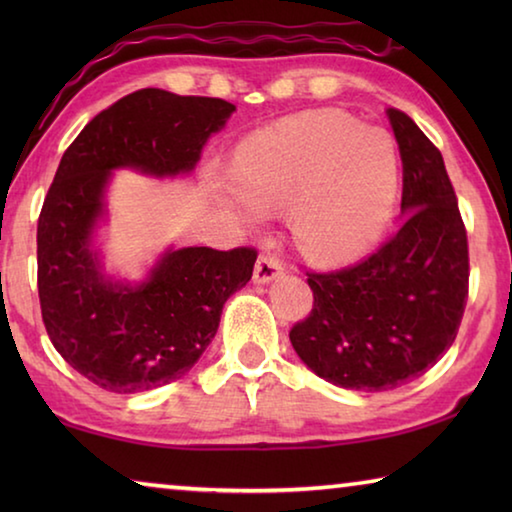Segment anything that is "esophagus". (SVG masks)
<instances>
[{"mask_svg": "<svg viewBox=\"0 0 512 512\" xmlns=\"http://www.w3.org/2000/svg\"><path fill=\"white\" fill-rule=\"evenodd\" d=\"M282 273V262L277 257H273L271 253H262L257 257V262H255V282H259V284H266V282H271V280H275L277 275Z\"/></svg>", "mask_w": 512, "mask_h": 512, "instance_id": "esophagus-1", "label": "esophagus"}]
</instances>
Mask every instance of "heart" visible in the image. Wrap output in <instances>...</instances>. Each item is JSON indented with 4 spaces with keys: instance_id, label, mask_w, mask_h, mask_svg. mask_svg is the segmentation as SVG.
<instances>
[{
    "instance_id": "obj_1",
    "label": "heart",
    "mask_w": 512,
    "mask_h": 512,
    "mask_svg": "<svg viewBox=\"0 0 512 512\" xmlns=\"http://www.w3.org/2000/svg\"><path fill=\"white\" fill-rule=\"evenodd\" d=\"M210 185L246 221L291 212L302 253L343 262L375 244L391 221L397 151L386 131L341 110L302 112L248 140L237 178L214 176Z\"/></svg>"
}]
</instances>
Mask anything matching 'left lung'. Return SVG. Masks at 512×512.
<instances>
[{"label": "left lung", "instance_id": "1", "mask_svg": "<svg viewBox=\"0 0 512 512\" xmlns=\"http://www.w3.org/2000/svg\"><path fill=\"white\" fill-rule=\"evenodd\" d=\"M402 155V228L363 262L307 273L309 316L289 339L307 368L354 391H391L427 372L452 343L470 289L467 232L443 155L388 108Z\"/></svg>", "mask_w": 512, "mask_h": 512}]
</instances>
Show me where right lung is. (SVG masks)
<instances>
[{"label":"right lung","mask_w":512,"mask_h":512,"mask_svg":"<svg viewBox=\"0 0 512 512\" xmlns=\"http://www.w3.org/2000/svg\"><path fill=\"white\" fill-rule=\"evenodd\" d=\"M232 112L223 99L144 88L101 110L63 153L38 219L42 323L60 357L103 391L144 393L183 377L253 275L255 248L196 246L167 250L140 284L112 282L90 246L112 169L192 171Z\"/></svg>","instance_id":"right-lung-1"}]
</instances>
